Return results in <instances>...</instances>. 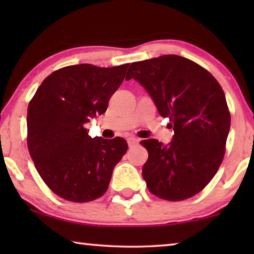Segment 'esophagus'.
<instances>
[{
  "instance_id": "1",
  "label": "esophagus",
  "mask_w": 254,
  "mask_h": 254,
  "mask_svg": "<svg viewBox=\"0 0 254 254\" xmlns=\"http://www.w3.org/2000/svg\"><path fill=\"white\" fill-rule=\"evenodd\" d=\"M139 142H140V140L136 139V137H128L127 139L128 147H134V145H136Z\"/></svg>"
}]
</instances>
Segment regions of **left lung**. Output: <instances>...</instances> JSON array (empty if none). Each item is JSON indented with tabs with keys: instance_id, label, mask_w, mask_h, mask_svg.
<instances>
[{
	"instance_id": "obj_1",
	"label": "left lung",
	"mask_w": 254,
	"mask_h": 254,
	"mask_svg": "<svg viewBox=\"0 0 254 254\" xmlns=\"http://www.w3.org/2000/svg\"><path fill=\"white\" fill-rule=\"evenodd\" d=\"M131 78L143 86L175 132L167 145L156 139L141 142L149 153L142 168L147 187L162 199L190 198L224 158L231 126L225 94L205 68L177 55L131 64L126 79Z\"/></svg>"
}]
</instances>
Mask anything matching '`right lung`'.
<instances>
[{
	"label": "right lung",
	"mask_w": 254,
	"mask_h": 254,
	"mask_svg": "<svg viewBox=\"0 0 254 254\" xmlns=\"http://www.w3.org/2000/svg\"><path fill=\"white\" fill-rule=\"evenodd\" d=\"M128 64L103 68L80 64L54 71L28 106V149L56 195L76 203L98 198L127 150L123 137L89 136L84 124L105 113Z\"/></svg>",
	"instance_id": "obj_1"
}]
</instances>
